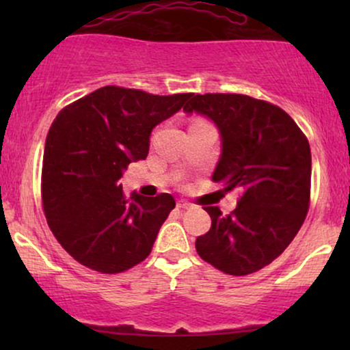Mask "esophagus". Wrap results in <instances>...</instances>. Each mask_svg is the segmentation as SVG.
<instances>
[{
  "label": "esophagus",
  "mask_w": 350,
  "mask_h": 350,
  "mask_svg": "<svg viewBox=\"0 0 350 350\" xmlns=\"http://www.w3.org/2000/svg\"><path fill=\"white\" fill-rule=\"evenodd\" d=\"M178 207L179 208H189V207H191V204H189L187 200H178Z\"/></svg>",
  "instance_id": "obj_1"
}]
</instances>
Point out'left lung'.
Listing matches in <instances>:
<instances>
[{
	"mask_svg": "<svg viewBox=\"0 0 350 350\" xmlns=\"http://www.w3.org/2000/svg\"><path fill=\"white\" fill-rule=\"evenodd\" d=\"M184 113L206 116L220 135L212 180L242 192L232 214L204 207L212 219L196 240L199 256L227 275L262 270L291 243L306 219L311 150L280 107L237 94L192 95Z\"/></svg>",
	"mask_w": 350,
	"mask_h": 350,
	"instance_id": "obj_1",
	"label": "left lung"
}]
</instances>
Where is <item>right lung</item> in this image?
Segmentation results:
<instances>
[{
    "instance_id": "right-lung-1",
    "label": "right lung",
    "mask_w": 350,
    "mask_h": 350,
    "mask_svg": "<svg viewBox=\"0 0 350 350\" xmlns=\"http://www.w3.org/2000/svg\"><path fill=\"white\" fill-rule=\"evenodd\" d=\"M191 97L108 85L55 116L44 148L42 207L52 234L83 267L120 273L151 253L176 200L126 198L120 178L148 156L152 128Z\"/></svg>"
}]
</instances>
